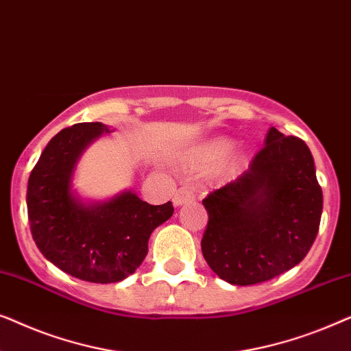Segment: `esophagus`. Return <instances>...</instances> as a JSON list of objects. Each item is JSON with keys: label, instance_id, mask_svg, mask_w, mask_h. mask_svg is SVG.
I'll list each match as a JSON object with an SVG mask.
<instances>
[{"label": "esophagus", "instance_id": "34e87169", "mask_svg": "<svg viewBox=\"0 0 351 351\" xmlns=\"http://www.w3.org/2000/svg\"><path fill=\"white\" fill-rule=\"evenodd\" d=\"M193 199H195L193 186H180V189L176 191L174 198H172V203H174V206H182L185 203H191Z\"/></svg>", "mask_w": 351, "mask_h": 351}]
</instances>
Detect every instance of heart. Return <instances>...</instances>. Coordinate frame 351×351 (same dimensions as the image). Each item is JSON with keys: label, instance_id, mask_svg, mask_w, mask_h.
Returning a JSON list of instances; mask_svg holds the SVG:
<instances>
[{"label": "heart", "instance_id": "b5f03b06", "mask_svg": "<svg viewBox=\"0 0 351 351\" xmlns=\"http://www.w3.org/2000/svg\"><path fill=\"white\" fill-rule=\"evenodd\" d=\"M230 150V142L223 141V138H219V141H214L206 150V158L208 161H219L227 155Z\"/></svg>", "mask_w": 351, "mask_h": 351}]
</instances>
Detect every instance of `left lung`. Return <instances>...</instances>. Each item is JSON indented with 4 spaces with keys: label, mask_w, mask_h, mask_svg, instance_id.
<instances>
[{
    "label": "left lung",
    "mask_w": 351,
    "mask_h": 351,
    "mask_svg": "<svg viewBox=\"0 0 351 351\" xmlns=\"http://www.w3.org/2000/svg\"><path fill=\"white\" fill-rule=\"evenodd\" d=\"M203 204L209 222L201 249L219 278L249 286L291 270L308 254L323 213L310 148L270 128L249 169Z\"/></svg>",
    "instance_id": "obj_1"
}]
</instances>
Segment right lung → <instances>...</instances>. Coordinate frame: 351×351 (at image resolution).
Returning <instances> with one entry per match:
<instances>
[{
	"label": "right lung",
	"mask_w": 351,
	"mask_h": 351,
	"mask_svg": "<svg viewBox=\"0 0 351 351\" xmlns=\"http://www.w3.org/2000/svg\"><path fill=\"white\" fill-rule=\"evenodd\" d=\"M108 132L112 129L102 123L62 129L43 150L27 186L28 222L43 256L62 271L100 285L132 275L147 256L153 230L174 214L171 201L153 206L132 190L105 201L76 193L80 158Z\"/></svg>",
	"instance_id": "add662e5"
}]
</instances>
